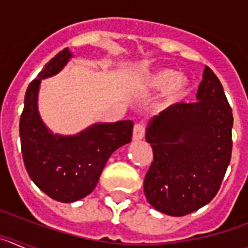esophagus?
<instances>
[{
    "label": "esophagus",
    "mask_w": 248,
    "mask_h": 248,
    "mask_svg": "<svg viewBox=\"0 0 248 248\" xmlns=\"http://www.w3.org/2000/svg\"><path fill=\"white\" fill-rule=\"evenodd\" d=\"M144 135H145V128L141 124H135L134 129H133V139L141 140Z\"/></svg>",
    "instance_id": "esophagus-1"
}]
</instances>
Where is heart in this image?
<instances>
[{
    "instance_id": "b5f03b06",
    "label": "heart",
    "mask_w": 248,
    "mask_h": 248,
    "mask_svg": "<svg viewBox=\"0 0 248 248\" xmlns=\"http://www.w3.org/2000/svg\"><path fill=\"white\" fill-rule=\"evenodd\" d=\"M139 85L148 92H159L163 89L164 103L174 105L183 102L191 91V80L186 74L175 73L170 68H160L144 74Z\"/></svg>"
}]
</instances>
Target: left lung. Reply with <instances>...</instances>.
Masks as SVG:
<instances>
[{"label":"left lung","instance_id":"obj_1","mask_svg":"<svg viewBox=\"0 0 248 248\" xmlns=\"http://www.w3.org/2000/svg\"><path fill=\"white\" fill-rule=\"evenodd\" d=\"M196 100L169 107L146 126L154 160L144 192L154 209L169 216H185L207 205L231 160L232 109L209 67L203 69Z\"/></svg>","mask_w":248,"mask_h":248}]
</instances>
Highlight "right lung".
Here are the masks:
<instances>
[{
	"label": "right lung",
	"mask_w": 248,
	"mask_h": 248,
	"mask_svg": "<svg viewBox=\"0 0 248 248\" xmlns=\"http://www.w3.org/2000/svg\"><path fill=\"white\" fill-rule=\"evenodd\" d=\"M71 58L73 53L64 48L31 82L19 119L22 156L31 180L49 198L65 203L95 189L110 155L130 143L133 135L131 120L95 123L74 135L54 134L47 128L38 110L41 82L58 74Z\"/></svg>",
	"instance_id": "obj_1"
}]
</instances>
